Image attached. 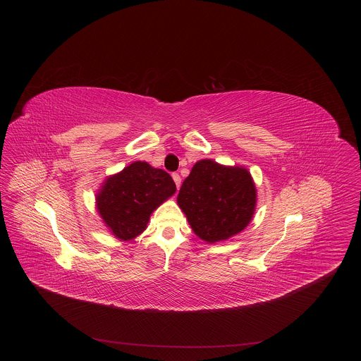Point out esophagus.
Masks as SVG:
<instances>
[{
  "instance_id": "1",
  "label": "esophagus",
  "mask_w": 361,
  "mask_h": 361,
  "mask_svg": "<svg viewBox=\"0 0 361 361\" xmlns=\"http://www.w3.org/2000/svg\"><path fill=\"white\" fill-rule=\"evenodd\" d=\"M172 177L173 180H174V183H176V185H177V189L180 188V185H181V177H180V174H178V173H173Z\"/></svg>"
}]
</instances>
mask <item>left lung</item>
<instances>
[{
	"label": "left lung",
	"instance_id": "left-lung-1",
	"mask_svg": "<svg viewBox=\"0 0 361 361\" xmlns=\"http://www.w3.org/2000/svg\"><path fill=\"white\" fill-rule=\"evenodd\" d=\"M177 203L195 234L214 243L233 237L252 221L256 187L246 169L203 159L184 180Z\"/></svg>",
	"mask_w": 361,
	"mask_h": 361
}]
</instances>
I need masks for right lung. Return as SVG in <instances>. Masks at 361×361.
Returning <instances> with one entry per match:
<instances>
[{
    "instance_id": "right-lung-1",
    "label": "right lung",
    "mask_w": 361,
    "mask_h": 361,
    "mask_svg": "<svg viewBox=\"0 0 361 361\" xmlns=\"http://www.w3.org/2000/svg\"><path fill=\"white\" fill-rule=\"evenodd\" d=\"M174 192L169 173L137 161L105 181L97 195V209L118 238L131 240L146 228L150 214Z\"/></svg>"
}]
</instances>
